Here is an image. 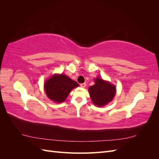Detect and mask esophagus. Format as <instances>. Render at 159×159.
<instances>
[{
	"mask_svg": "<svg viewBox=\"0 0 159 159\" xmlns=\"http://www.w3.org/2000/svg\"><path fill=\"white\" fill-rule=\"evenodd\" d=\"M86 86V84L85 83H83V84H80V87L82 88H84Z\"/></svg>",
	"mask_w": 159,
	"mask_h": 159,
	"instance_id": "esophagus-1",
	"label": "esophagus"
}]
</instances>
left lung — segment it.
Here are the masks:
<instances>
[{"mask_svg": "<svg viewBox=\"0 0 159 159\" xmlns=\"http://www.w3.org/2000/svg\"><path fill=\"white\" fill-rule=\"evenodd\" d=\"M94 82L88 89L91 99L95 106L103 107L113 100L116 94V87L98 77L94 79Z\"/></svg>", "mask_w": 159, "mask_h": 159, "instance_id": "1", "label": "left lung"}]
</instances>
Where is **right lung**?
Masks as SVG:
<instances>
[{"label":"right lung","mask_w":159,"mask_h":159,"mask_svg":"<svg viewBox=\"0 0 159 159\" xmlns=\"http://www.w3.org/2000/svg\"><path fill=\"white\" fill-rule=\"evenodd\" d=\"M79 86L76 81L63 74H53L48 78L44 85L45 93L52 102L62 103L66 99L70 91Z\"/></svg>","instance_id":"1"}]
</instances>
